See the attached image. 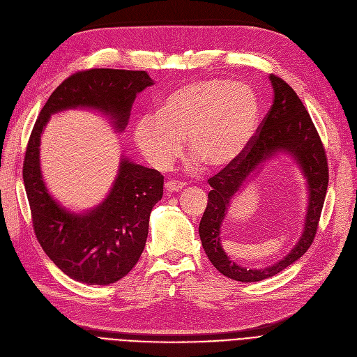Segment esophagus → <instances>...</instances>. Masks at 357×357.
<instances>
[{
    "mask_svg": "<svg viewBox=\"0 0 357 357\" xmlns=\"http://www.w3.org/2000/svg\"><path fill=\"white\" fill-rule=\"evenodd\" d=\"M185 187V182L181 181H175V179H170L165 183V188L167 192H176L179 190H182Z\"/></svg>",
    "mask_w": 357,
    "mask_h": 357,
    "instance_id": "esophagus-1",
    "label": "esophagus"
}]
</instances>
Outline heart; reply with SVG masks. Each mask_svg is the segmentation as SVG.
Listing matches in <instances>:
<instances>
[{
	"label": "heart",
	"instance_id": "b5f03b06",
	"mask_svg": "<svg viewBox=\"0 0 357 357\" xmlns=\"http://www.w3.org/2000/svg\"><path fill=\"white\" fill-rule=\"evenodd\" d=\"M258 121L259 102L254 89L214 77L174 90L159 111L138 118L134 138L147 162L160 170L176 160L185 135L188 149L199 160L210 167H223L251 143Z\"/></svg>",
	"mask_w": 357,
	"mask_h": 357
}]
</instances>
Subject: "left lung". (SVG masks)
Segmentation results:
<instances>
[{
    "mask_svg": "<svg viewBox=\"0 0 357 357\" xmlns=\"http://www.w3.org/2000/svg\"><path fill=\"white\" fill-rule=\"evenodd\" d=\"M270 80L274 89V102L270 111L241 156L208 179L211 191L208 192V203L198 227L201 243L211 264L223 275L242 283L261 282L273 277L309 250L317 235L330 178L327 153L302 100L296 91L278 75L271 74ZM282 149L290 152L300 162L310 183V207L305 230L298 245L286 259L268 269L248 271L235 265L222 252L220 246V226L229 198L245 178L270 153Z\"/></svg>",
    "mask_w": 357,
    "mask_h": 357,
    "instance_id": "left-lung-1",
    "label": "left lung"
}]
</instances>
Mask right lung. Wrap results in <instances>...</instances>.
<instances>
[{
    "instance_id": "obj_1",
    "label": "right lung",
    "mask_w": 357,
    "mask_h": 357,
    "mask_svg": "<svg viewBox=\"0 0 357 357\" xmlns=\"http://www.w3.org/2000/svg\"><path fill=\"white\" fill-rule=\"evenodd\" d=\"M151 84L147 71H77L52 91L30 134L23 181L35 235L54 264L77 282L111 284L132 270L144 250L151 208L163 195V175L122 159L105 203L87 214L67 213L46 191L40 175L42 130L51 114L77 106L111 114L115 127L123 130L135 95Z\"/></svg>"
}]
</instances>
